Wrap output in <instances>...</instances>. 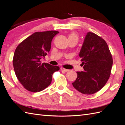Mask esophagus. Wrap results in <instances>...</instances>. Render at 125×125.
Returning <instances> with one entry per match:
<instances>
[{"label":"esophagus","mask_w":125,"mask_h":125,"mask_svg":"<svg viewBox=\"0 0 125 125\" xmlns=\"http://www.w3.org/2000/svg\"><path fill=\"white\" fill-rule=\"evenodd\" d=\"M61 70L62 71H64V72H68V71H70L69 70H67V69H65V68H63V67L61 68Z\"/></svg>","instance_id":"obj_1"}]
</instances>
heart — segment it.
I'll return each instance as SVG.
<instances>
[{"mask_svg": "<svg viewBox=\"0 0 125 125\" xmlns=\"http://www.w3.org/2000/svg\"><path fill=\"white\" fill-rule=\"evenodd\" d=\"M79 37L76 34V33L72 32L68 35V40H76L77 42L78 41Z\"/></svg>", "mask_w": 125, "mask_h": 125, "instance_id": "b5f03b06", "label": "heart"}]
</instances>
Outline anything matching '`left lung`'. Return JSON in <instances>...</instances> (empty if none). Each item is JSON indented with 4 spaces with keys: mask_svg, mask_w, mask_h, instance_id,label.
<instances>
[{
    "mask_svg": "<svg viewBox=\"0 0 125 125\" xmlns=\"http://www.w3.org/2000/svg\"><path fill=\"white\" fill-rule=\"evenodd\" d=\"M83 71L77 72L72 83L82 94L91 95L101 90L109 80L113 64L112 55L104 40L88 32L79 53Z\"/></svg>",
    "mask_w": 125,
    "mask_h": 125,
    "instance_id": "obj_1",
    "label": "left lung"
}]
</instances>
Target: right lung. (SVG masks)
Segmentation results:
<instances>
[{"label": "right lung", "instance_id": "right-lung-1", "mask_svg": "<svg viewBox=\"0 0 125 125\" xmlns=\"http://www.w3.org/2000/svg\"><path fill=\"white\" fill-rule=\"evenodd\" d=\"M59 32H36L16 48L13 63L16 77L24 88L33 93L45 89L51 84L52 74L59 70L57 66L42 63L51 49V42Z\"/></svg>", "mask_w": 125, "mask_h": 125}]
</instances>
